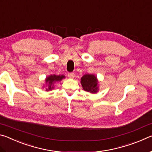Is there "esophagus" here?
Listing matches in <instances>:
<instances>
[{
	"mask_svg": "<svg viewBox=\"0 0 152 152\" xmlns=\"http://www.w3.org/2000/svg\"><path fill=\"white\" fill-rule=\"evenodd\" d=\"M68 76L70 78H74V77L75 76V74H74V73H73V72H70L68 74Z\"/></svg>",
	"mask_w": 152,
	"mask_h": 152,
	"instance_id": "esophagus-1",
	"label": "esophagus"
}]
</instances>
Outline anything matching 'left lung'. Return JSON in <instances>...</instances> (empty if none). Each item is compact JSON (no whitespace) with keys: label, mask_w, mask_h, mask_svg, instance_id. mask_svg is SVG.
<instances>
[{"label":"left lung","mask_w":152,"mask_h":152,"mask_svg":"<svg viewBox=\"0 0 152 152\" xmlns=\"http://www.w3.org/2000/svg\"><path fill=\"white\" fill-rule=\"evenodd\" d=\"M80 83L85 91L91 93H96L99 91L98 80L93 74H85L81 78Z\"/></svg>","instance_id":"1"}]
</instances>
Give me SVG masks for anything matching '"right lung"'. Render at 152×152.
Wrapping results in <instances>:
<instances>
[{
  "label": "right lung",
  "mask_w": 152,
  "mask_h": 152,
  "mask_svg": "<svg viewBox=\"0 0 152 152\" xmlns=\"http://www.w3.org/2000/svg\"><path fill=\"white\" fill-rule=\"evenodd\" d=\"M65 78V76L64 75H50L48 76L45 79V83L48 84V88L46 89V91H49L52 90L53 88V84L55 83L56 82L60 81L63 78Z\"/></svg>",
  "instance_id": "1"
}]
</instances>
